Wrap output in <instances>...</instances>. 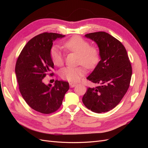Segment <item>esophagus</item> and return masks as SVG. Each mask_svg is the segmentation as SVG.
Returning a JSON list of instances; mask_svg holds the SVG:
<instances>
[{"label": "esophagus", "mask_w": 148, "mask_h": 148, "mask_svg": "<svg viewBox=\"0 0 148 148\" xmlns=\"http://www.w3.org/2000/svg\"><path fill=\"white\" fill-rule=\"evenodd\" d=\"M69 85H70V88H73V87H75L76 86H77V83H70Z\"/></svg>", "instance_id": "obj_1"}]
</instances>
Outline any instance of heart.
<instances>
[{"label":"heart","instance_id":"b5f03b06","mask_svg":"<svg viewBox=\"0 0 148 148\" xmlns=\"http://www.w3.org/2000/svg\"><path fill=\"white\" fill-rule=\"evenodd\" d=\"M64 47L69 51L78 54L79 62L87 69H92L99 61V51L96 46H90L89 42L83 38L75 36L66 41ZM53 64L60 66L64 64V54L59 47H53L51 50ZM85 70L82 67H65L62 69L60 77L69 82H77L84 75Z\"/></svg>","mask_w":148,"mask_h":148}]
</instances>
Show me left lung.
I'll return each instance as SVG.
<instances>
[{
	"label": "left lung",
	"instance_id": "1",
	"mask_svg": "<svg viewBox=\"0 0 148 148\" xmlns=\"http://www.w3.org/2000/svg\"><path fill=\"white\" fill-rule=\"evenodd\" d=\"M99 47L101 60L86 78L96 88H88L82 101L96 113L108 112L122 100L130 86L132 65L126 49L119 40L104 31L85 34Z\"/></svg>",
	"mask_w": 148,
	"mask_h": 148
}]
</instances>
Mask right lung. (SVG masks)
<instances>
[{
  "label": "right lung",
  "instance_id": "add662e5",
  "mask_svg": "<svg viewBox=\"0 0 148 148\" xmlns=\"http://www.w3.org/2000/svg\"><path fill=\"white\" fill-rule=\"evenodd\" d=\"M65 36L53 33L40 34L29 40L17 59L15 74L21 95L29 107L39 112L49 114L59 109L69 89L66 82L56 80L53 86L43 82L53 68L51 57L53 42Z\"/></svg>",
  "mask_w": 148,
  "mask_h": 148
}]
</instances>
